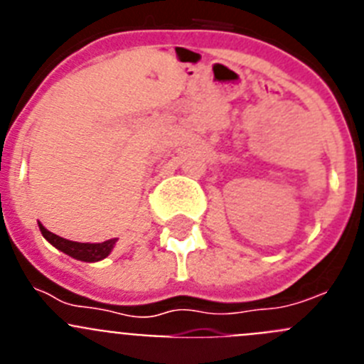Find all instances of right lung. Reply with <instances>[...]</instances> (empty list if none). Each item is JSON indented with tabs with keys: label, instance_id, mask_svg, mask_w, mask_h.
<instances>
[{
	"label": "right lung",
	"instance_id": "right-lung-1",
	"mask_svg": "<svg viewBox=\"0 0 364 364\" xmlns=\"http://www.w3.org/2000/svg\"><path fill=\"white\" fill-rule=\"evenodd\" d=\"M40 226L41 235L45 237V240H49L56 250L63 252L65 255L73 257L76 260H83V262H98V260H104L105 257H109V253L112 252V247L117 244L118 239H109L105 242H74V240H67L63 237H58V235L50 233L47 228H43V224H38Z\"/></svg>",
	"mask_w": 364,
	"mask_h": 364
}]
</instances>
